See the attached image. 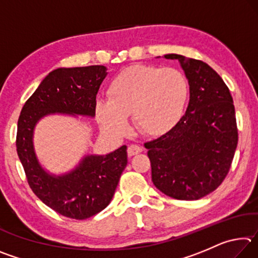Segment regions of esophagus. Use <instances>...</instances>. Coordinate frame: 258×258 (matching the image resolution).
<instances>
[{"mask_svg": "<svg viewBox=\"0 0 258 258\" xmlns=\"http://www.w3.org/2000/svg\"><path fill=\"white\" fill-rule=\"evenodd\" d=\"M142 147H140L138 145H130L127 148V155L128 156H134L138 155L140 152H142Z\"/></svg>", "mask_w": 258, "mask_h": 258, "instance_id": "1", "label": "esophagus"}]
</instances>
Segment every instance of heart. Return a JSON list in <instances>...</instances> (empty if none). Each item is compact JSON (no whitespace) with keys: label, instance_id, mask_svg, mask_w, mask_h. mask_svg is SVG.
Here are the masks:
<instances>
[{"label":"heart","instance_id":"b5f03b06","mask_svg":"<svg viewBox=\"0 0 258 258\" xmlns=\"http://www.w3.org/2000/svg\"><path fill=\"white\" fill-rule=\"evenodd\" d=\"M109 100H100L97 113L102 128L123 133L127 116L140 132L159 135L181 116L187 98V83L175 68L135 64L118 74L109 86Z\"/></svg>","mask_w":258,"mask_h":258}]
</instances>
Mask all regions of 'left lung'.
<instances>
[{
    "instance_id": "left-lung-1",
    "label": "left lung",
    "mask_w": 258,
    "mask_h": 258,
    "mask_svg": "<svg viewBox=\"0 0 258 258\" xmlns=\"http://www.w3.org/2000/svg\"><path fill=\"white\" fill-rule=\"evenodd\" d=\"M177 59L190 86L186 111L160 138L145 143L155 186L168 197L197 200L217 189L238 145L233 100L221 76L202 60Z\"/></svg>"
}]
</instances>
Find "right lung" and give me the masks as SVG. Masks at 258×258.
<instances>
[{"label": "right lung", "instance_id": "add662e5", "mask_svg": "<svg viewBox=\"0 0 258 258\" xmlns=\"http://www.w3.org/2000/svg\"><path fill=\"white\" fill-rule=\"evenodd\" d=\"M107 74L104 66L55 69L25 102L18 119L16 147L30 189L46 206L75 220L93 216L111 202L127 165V147L106 156L87 155L73 171L56 176L38 163L34 128L52 113L94 117L97 93Z\"/></svg>", "mask_w": 258, "mask_h": 258}]
</instances>
